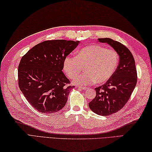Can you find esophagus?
<instances>
[{"label":"esophagus","instance_id":"34e87169","mask_svg":"<svg viewBox=\"0 0 152 152\" xmlns=\"http://www.w3.org/2000/svg\"><path fill=\"white\" fill-rule=\"evenodd\" d=\"M78 89H79V90H86V89H87V88L86 87H85V86H78Z\"/></svg>","mask_w":152,"mask_h":152}]
</instances>
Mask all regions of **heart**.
<instances>
[{"instance_id": "1", "label": "heart", "mask_w": 152, "mask_h": 152, "mask_svg": "<svg viewBox=\"0 0 152 152\" xmlns=\"http://www.w3.org/2000/svg\"><path fill=\"white\" fill-rule=\"evenodd\" d=\"M117 52L100 45H88L77 52L76 57L67 56L64 69L70 79H75L85 67L86 73L75 79L80 85L107 81L115 73L119 64Z\"/></svg>"}]
</instances>
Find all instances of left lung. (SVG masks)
<instances>
[{"label": "left lung", "instance_id": "obj_1", "mask_svg": "<svg viewBox=\"0 0 152 152\" xmlns=\"http://www.w3.org/2000/svg\"><path fill=\"white\" fill-rule=\"evenodd\" d=\"M107 43L119 56L118 67L113 76L96 88V97L88 106L94 113L102 116L112 115L119 111L129 100L137 83L135 61L131 51L121 43L110 38L98 39Z\"/></svg>", "mask_w": 152, "mask_h": 152}]
</instances>
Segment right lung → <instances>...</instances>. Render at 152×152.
<instances>
[{
	"label": "right lung",
	"mask_w": 152,
	"mask_h": 152,
	"mask_svg": "<svg viewBox=\"0 0 152 152\" xmlns=\"http://www.w3.org/2000/svg\"><path fill=\"white\" fill-rule=\"evenodd\" d=\"M79 41H45L21 58L18 85L24 96L41 113L57 112L65 106L71 90L69 80L62 72L64 60Z\"/></svg>",
	"instance_id": "1"
}]
</instances>
